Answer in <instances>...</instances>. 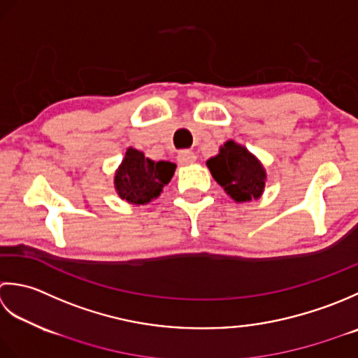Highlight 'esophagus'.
I'll list each match as a JSON object with an SVG mask.
<instances>
[{
    "instance_id": "1",
    "label": "esophagus",
    "mask_w": 358,
    "mask_h": 358,
    "mask_svg": "<svg viewBox=\"0 0 358 358\" xmlns=\"http://www.w3.org/2000/svg\"><path fill=\"white\" fill-rule=\"evenodd\" d=\"M178 160H179L180 165H189V164L196 162V155H194L193 151L184 150V151H180L179 155H178Z\"/></svg>"
}]
</instances>
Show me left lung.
Instances as JSON below:
<instances>
[{"label": "left lung", "mask_w": 358, "mask_h": 358, "mask_svg": "<svg viewBox=\"0 0 358 358\" xmlns=\"http://www.w3.org/2000/svg\"><path fill=\"white\" fill-rule=\"evenodd\" d=\"M207 166L211 176L225 193L236 202L259 199L266 187V170L252 152L239 143L229 141L220 155L210 157Z\"/></svg>", "instance_id": "left-lung-1"}]
</instances>
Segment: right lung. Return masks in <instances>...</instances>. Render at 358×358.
<instances>
[{
    "label": "right lung",
    "mask_w": 358,
    "mask_h": 358,
    "mask_svg": "<svg viewBox=\"0 0 358 358\" xmlns=\"http://www.w3.org/2000/svg\"><path fill=\"white\" fill-rule=\"evenodd\" d=\"M176 165L166 160L155 162L145 157L142 151L128 148L125 159L115 171L114 187L122 199L134 206H143L162 193L171 180Z\"/></svg>",
    "instance_id": "1"
}]
</instances>
